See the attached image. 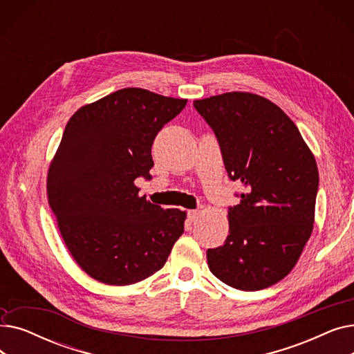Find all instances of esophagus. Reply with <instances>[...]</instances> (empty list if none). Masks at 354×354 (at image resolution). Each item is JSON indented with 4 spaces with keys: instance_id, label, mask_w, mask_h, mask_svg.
I'll return each mask as SVG.
<instances>
[{
    "instance_id": "esophagus-1",
    "label": "esophagus",
    "mask_w": 354,
    "mask_h": 354,
    "mask_svg": "<svg viewBox=\"0 0 354 354\" xmlns=\"http://www.w3.org/2000/svg\"><path fill=\"white\" fill-rule=\"evenodd\" d=\"M198 215H199V211H198V209L188 211V219H189V221H192V222L198 219Z\"/></svg>"
}]
</instances>
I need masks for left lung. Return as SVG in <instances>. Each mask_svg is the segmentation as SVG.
<instances>
[{"instance_id": "1", "label": "left lung", "mask_w": 354, "mask_h": 354, "mask_svg": "<svg viewBox=\"0 0 354 354\" xmlns=\"http://www.w3.org/2000/svg\"><path fill=\"white\" fill-rule=\"evenodd\" d=\"M194 106L214 130L230 179L244 187L228 208L224 245L207 251L208 267L232 288H267L294 268L311 235L317 163L294 122L261 96L232 91Z\"/></svg>"}]
</instances>
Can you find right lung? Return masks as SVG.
<instances>
[{"instance_id":"1","label":"right lung","mask_w":354,"mask_h":354,"mask_svg":"<svg viewBox=\"0 0 354 354\" xmlns=\"http://www.w3.org/2000/svg\"><path fill=\"white\" fill-rule=\"evenodd\" d=\"M127 87L80 107L68 120L47 176L48 203L80 268L110 286L139 283L159 271L187 214L139 196L151 179L159 130L187 106Z\"/></svg>"}]
</instances>
